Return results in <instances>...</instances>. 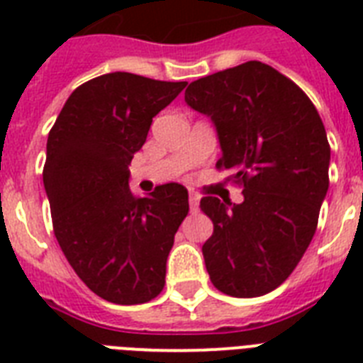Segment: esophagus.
I'll return each mask as SVG.
<instances>
[{"mask_svg": "<svg viewBox=\"0 0 363 363\" xmlns=\"http://www.w3.org/2000/svg\"><path fill=\"white\" fill-rule=\"evenodd\" d=\"M188 196H190V211H192V213H198V209H199V194L198 192H194V190H190V194H188Z\"/></svg>", "mask_w": 363, "mask_h": 363, "instance_id": "34e87169", "label": "esophagus"}]
</instances>
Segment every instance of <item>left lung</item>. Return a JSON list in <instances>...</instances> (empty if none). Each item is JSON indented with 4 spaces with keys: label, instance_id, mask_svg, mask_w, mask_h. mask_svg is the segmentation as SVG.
<instances>
[{
    "label": "left lung",
    "instance_id": "1",
    "mask_svg": "<svg viewBox=\"0 0 363 363\" xmlns=\"http://www.w3.org/2000/svg\"><path fill=\"white\" fill-rule=\"evenodd\" d=\"M190 109L211 118L216 167L242 184V201L201 199L215 232L203 245L211 282L233 298H258L296 269L326 199L330 145L303 90L271 65L247 62L190 82Z\"/></svg>",
    "mask_w": 363,
    "mask_h": 363
}]
</instances>
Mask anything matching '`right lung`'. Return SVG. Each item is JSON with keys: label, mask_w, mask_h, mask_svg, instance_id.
<instances>
[{"label": "right lung", "mask_w": 363, "mask_h": 363, "mask_svg": "<svg viewBox=\"0 0 363 363\" xmlns=\"http://www.w3.org/2000/svg\"><path fill=\"white\" fill-rule=\"evenodd\" d=\"M184 86L124 71L96 77L71 94L48 133L43 184L54 235L81 281L111 303H147L164 290L188 192L169 182L135 198L128 165Z\"/></svg>", "instance_id": "1"}]
</instances>
